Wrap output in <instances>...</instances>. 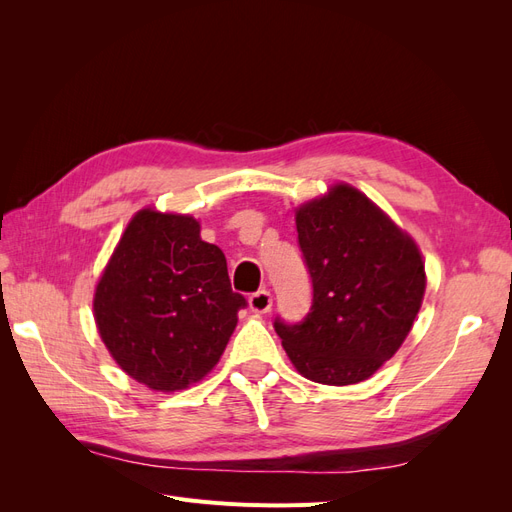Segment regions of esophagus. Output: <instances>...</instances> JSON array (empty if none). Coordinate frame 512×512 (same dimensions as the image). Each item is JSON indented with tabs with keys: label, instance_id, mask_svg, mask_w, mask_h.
<instances>
[{
	"label": "esophagus",
	"instance_id": "esophagus-1",
	"mask_svg": "<svg viewBox=\"0 0 512 512\" xmlns=\"http://www.w3.org/2000/svg\"><path fill=\"white\" fill-rule=\"evenodd\" d=\"M271 305H273V297H271V292L265 290V288L254 292L252 297H250V309H252V312L265 314V312H269Z\"/></svg>",
	"mask_w": 512,
	"mask_h": 512
}]
</instances>
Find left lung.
<instances>
[{
  "instance_id": "obj_1",
  "label": "left lung",
  "mask_w": 512,
  "mask_h": 512,
  "mask_svg": "<svg viewBox=\"0 0 512 512\" xmlns=\"http://www.w3.org/2000/svg\"><path fill=\"white\" fill-rule=\"evenodd\" d=\"M297 232L312 277V307L301 322L275 318V333L307 380L363 382L404 344L421 309V252L348 183L301 205Z\"/></svg>"
}]
</instances>
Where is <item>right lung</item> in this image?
<instances>
[{"label": "right lung", "mask_w": 512, "mask_h": 512, "mask_svg": "<svg viewBox=\"0 0 512 512\" xmlns=\"http://www.w3.org/2000/svg\"><path fill=\"white\" fill-rule=\"evenodd\" d=\"M245 297L190 215L138 211L100 277L94 316L117 365L153 391H181L220 361Z\"/></svg>", "instance_id": "add662e5"}]
</instances>
